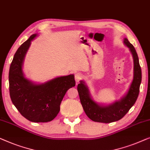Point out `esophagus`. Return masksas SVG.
<instances>
[{"label": "esophagus", "instance_id": "1", "mask_svg": "<svg viewBox=\"0 0 150 150\" xmlns=\"http://www.w3.org/2000/svg\"><path fill=\"white\" fill-rule=\"evenodd\" d=\"M82 78H83V75H82L81 73H77L75 75V81L77 82V83H79L80 80L82 79Z\"/></svg>", "mask_w": 150, "mask_h": 150}]
</instances>
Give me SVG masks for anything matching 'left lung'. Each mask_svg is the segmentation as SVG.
Here are the masks:
<instances>
[{"label":"left lung","mask_w":150,"mask_h":150,"mask_svg":"<svg viewBox=\"0 0 150 150\" xmlns=\"http://www.w3.org/2000/svg\"><path fill=\"white\" fill-rule=\"evenodd\" d=\"M124 43L129 48L133 57L134 77L127 94L121 100L112 104L103 106L97 104L90 96L89 90L83 81L77 86L80 101L87 116L92 121L102 123H111L122 119L135 103L139 93L141 82V69L139 58L134 46L125 38Z\"/></svg>","instance_id":"1"}]
</instances>
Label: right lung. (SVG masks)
Masks as SVG:
<instances>
[{
  "instance_id": "1",
  "label": "right lung",
  "mask_w": 150,
  "mask_h": 150,
  "mask_svg": "<svg viewBox=\"0 0 150 150\" xmlns=\"http://www.w3.org/2000/svg\"><path fill=\"white\" fill-rule=\"evenodd\" d=\"M34 34L15 54L9 69V94L13 104L22 115L33 122L53 120L60 111V103L69 88L74 87V75L56 77L45 83L35 84L25 78L24 59Z\"/></svg>"
}]
</instances>
